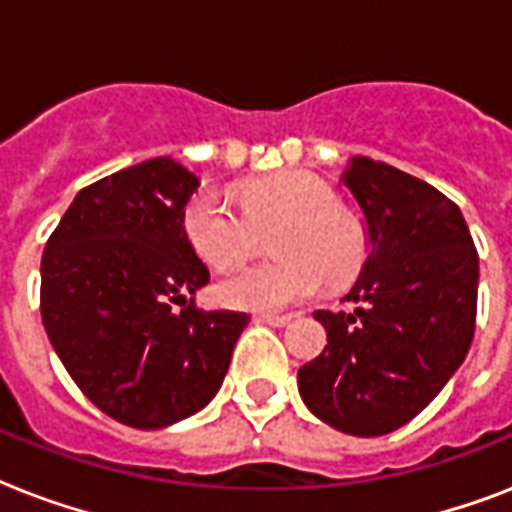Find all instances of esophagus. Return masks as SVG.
Here are the masks:
<instances>
[{"instance_id":"1","label":"esophagus","mask_w":512,"mask_h":512,"mask_svg":"<svg viewBox=\"0 0 512 512\" xmlns=\"http://www.w3.org/2000/svg\"><path fill=\"white\" fill-rule=\"evenodd\" d=\"M255 319L268 324V327H284V324L292 321V316H289V313H257Z\"/></svg>"}]
</instances>
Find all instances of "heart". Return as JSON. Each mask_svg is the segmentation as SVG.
<instances>
[{
    "instance_id": "b5f03b06",
    "label": "heart",
    "mask_w": 512,
    "mask_h": 512,
    "mask_svg": "<svg viewBox=\"0 0 512 512\" xmlns=\"http://www.w3.org/2000/svg\"><path fill=\"white\" fill-rule=\"evenodd\" d=\"M236 209L223 193H196L183 215V231L196 255L217 271H231L257 249L260 233L273 236L279 260L252 265L217 284V297L233 308L279 311L303 303L324 287L356 279L366 260L364 225L337 204L324 180L305 172L241 185Z\"/></svg>"
}]
</instances>
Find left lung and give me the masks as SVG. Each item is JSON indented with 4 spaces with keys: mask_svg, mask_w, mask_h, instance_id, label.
<instances>
[{
    "mask_svg": "<svg viewBox=\"0 0 512 512\" xmlns=\"http://www.w3.org/2000/svg\"><path fill=\"white\" fill-rule=\"evenodd\" d=\"M372 252L348 292L356 311H316L327 348L297 388L319 420L385 436L417 417L465 361L476 332L478 252L460 207L425 180L353 156L342 175Z\"/></svg>",
    "mask_w": 512,
    "mask_h": 512,
    "instance_id": "left-lung-1",
    "label": "left lung"
}]
</instances>
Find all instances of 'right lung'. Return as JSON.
<instances>
[{"instance_id": "add662e5", "label": "right lung", "mask_w": 512, "mask_h": 512, "mask_svg": "<svg viewBox=\"0 0 512 512\" xmlns=\"http://www.w3.org/2000/svg\"><path fill=\"white\" fill-rule=\"evenodd\" d=\"M196 175L148 159L76 193L42 255V321L100 412L154 430L215 398L247 313L204 311L207 265L183 231Z\"/></svg>"}]
</instances>
